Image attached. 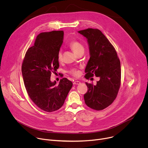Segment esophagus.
Returning <instances> with one entry per match:
<instances>
[{"label":"esophagus","instance_id":"1","mask_svg":"<svg viewBox=\"0 0 148 148\" xmlns=\"http://www.w3.org/2000/svg\"><path fill=\"white\" fill-rule=\"evenodd\" d=\"M81 84V82L79 81H74L73 82L74 85H78V84Z\"/></svg>","mask_w":148,"mask_h":148}]
</instances>
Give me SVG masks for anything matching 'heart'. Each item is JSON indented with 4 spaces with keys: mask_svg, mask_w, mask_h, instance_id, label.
Wrapping results in <instances>:
<instances>
[{
    "mask_svg": "<svg viewBox=\"0 0 148 148\" xmlns=\"http://www.w3.org/2000/svg\"><path fill=\"white\" fill-rule=\"evenodd\" d=\"M69 46H70V48L73 50V51L77 54L79 51H84V50L83 46L79 43V41H78L77 40H72L70 43ZM57 59L59 61H61L62 60V53L61 51H60L58 53ZM69 73L71 75L77 77L79 75V71L78 69H77L76 68H73V69H71L69 71Z\"/></svg>",
    "mask_w": 148,
    "mask_h": 148,
    "instance_id": "1",
    "label": "heart"
}]
</instances>
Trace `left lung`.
I'll use <instances>...</instances> for the list:
<instances>
[{
	"label": "left lung",
	"instance_id": "left-lung-1",
	"mask_svg": "<svg viewBox=\"0 0 148 148\" xmlns=\"http://www.w3.org/2000/svg\"><path fill=\"white\" fill-rule=\"evenodd\" d=\"M79 33L87 38L90 58L86 66L85 77H99L94 86L86 82L87 92L84 98L90 108L100 111L108 107L116 98L121 79L120 60L108 39L98 29L88 28Z\"/></svg>",
	"mask_w": 148,
	"mask_h": 148
}]
</instances>
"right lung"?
Masks as SVG:
<instances>
[{"label":"right lung","instance_id":"1","mask_svg":"<svg viewBox=\"0 0 148 148\" xmlns=\"http://www.w3.org/2000/svg\"><path fill=\"white\" fill-rule=\"evenodd\" d=\"M63 31L43 32L37 37L33 46L26 51L22 72L27 94L36 105L46 112L59 110L73 86L66 78L50 81L51 73L59 67L57 54L63 42Z\"/></svg>","mask_w":148,"mask_h":148}]
</instances>
